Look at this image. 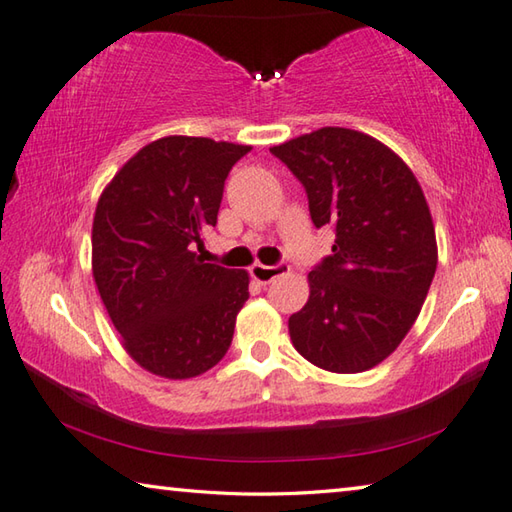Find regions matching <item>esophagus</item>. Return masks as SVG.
<instances>
[{
  "instance_id": "obj_1",
  "label": "esophagus",
  "mask_w": 512,
  "mask_h": 512,
  "mask_svg": "<svg viewBox=\"0 0 512 512\" xmlns=\"http://www.w3.org/2000/svg\"><path fill=\"white\" fill-rule=\"evenodd\" d=\"M284 273H289V266L287 264H277V266H264V264H253L250 266V275H253V280L259 284H268L273 282L275 277H280Z\"/></svg>"
}]
</instances>
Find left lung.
<instances>
[{
	"instance_id": "obj_1",
	"label": "left lung",
	"mask_w": 512,
	"mask_h": 512,
	"mask_svg": "<svg viewBox=\"0 0 512 512\" xmlns=\"http://www.w3.org/2000/svg\"><path fill=\"white\" fill-rule=\"evenodd\" d=\"M307 189L311 221L332 225V255L307 275L309 300L289 318L309 363L352 375L397 350L420 316L438 264L418 178L372 135L325 126L271 149Z\"/></svg>"
}]
</instances>
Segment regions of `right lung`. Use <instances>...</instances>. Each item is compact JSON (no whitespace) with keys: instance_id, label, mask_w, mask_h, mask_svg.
<instances>
[{"instance_id":"1","label":"right lung","mask_w":512,"mask_h":512,"mask_svg":"<svg viewBox=\"0 0 512 512\" xmlns=\"http://www.w3.org/2000/svg\"><path fill=\"white\" fill-rule=\"evenodd\" d=\"M248 144L169 135L142 146L99 196L92 275L121 345L164 379H192L232 343L250 277L205 264L223 185Z\"/></svg>"}]
</instances>
